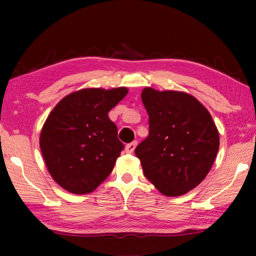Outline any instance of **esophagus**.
<instances>
[{"instance_id": "obj_1", "label": "esophagus", "mask_w": 256, "mask_h": 256, "mask_svg": "<svg viewBox=\"0 0 256 256\" xmlns=\"http://www.w3.org/2000/svg\"><path fill=\"white\" fill-rule=\"evenodd\" d=\"M136 141L131 142V144H126V146H125V152L133 154V151H134V149H136Z\"/></svg>"}]
</instances>
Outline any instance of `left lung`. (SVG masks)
Instances as JSON below:
<instances>
[{
  "label": "left lung",
  "instance_id": "8db88e82",
  "mask_svg": "<svg viewBox=\"0 0 256 256\" xmlns=\"http://www.w3.org/2000/svg\"><path fill=\"white\" fill-rule=\"evenodd\" d=\"M149 136L136 148L144 176L164 196H180L201 183L219 149L210 112L188 94L144 89Z\"/></svg>",
  "mask_w": 256,
  "mask_h": 256
}]
</instances>
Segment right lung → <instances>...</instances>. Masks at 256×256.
<instances>
[{"instance_id":"add662e5","label":"right lung","mask_w":256,"mask_h":256,"mask_svg":"<svg viewBox=\"0 0 256 256\" xmlns=\"http://www.w3.org/2000/svg\"><path fill=\"white\" fill-rule=\"evenodd\" d=\"M126 88H90L63 98L47 118L40 150L54 180L74 194L90 193L114 168L124 144L108 112Z\"/></svg>"}]
</instances>
